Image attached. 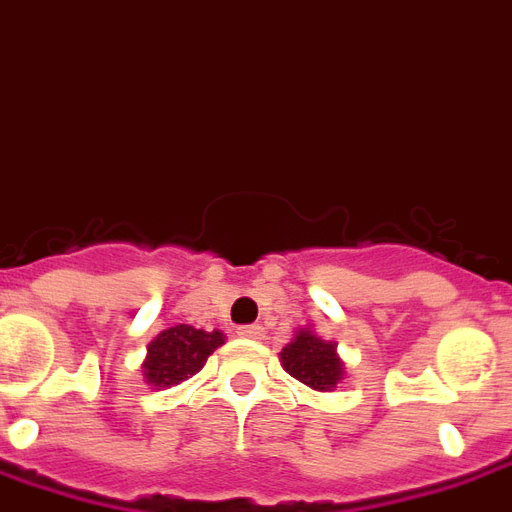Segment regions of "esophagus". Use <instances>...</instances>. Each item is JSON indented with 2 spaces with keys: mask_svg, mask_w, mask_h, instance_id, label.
Listing matches in <instances>:
<instances>
[{
  "mask_svg": "<svg viewBox=\"0 0 512 512\" xmlns=\"http://www.w3.org/2000/svg\"><path fill=\"white\" fill-rule=\"evenodd\" d=\"M236 334L242 336V339H252V342H257V339H263L265 331H263V326H257L255 323V326H242L239 331H236Z\"/></svg>",
  "mask_w": 512,
  "mask_h": 512,
  "instance_id": "obj_1",
  "label": "esophagus"
}]
</instances>
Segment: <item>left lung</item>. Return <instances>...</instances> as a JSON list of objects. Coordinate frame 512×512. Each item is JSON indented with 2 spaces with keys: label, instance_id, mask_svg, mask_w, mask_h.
I'll list each match as a JSON object with an SVG mask.
<instances>
[{
  "label": "left lung",
  "instance_id": "8db88e82",
  "mask_svg": "<svg viewBox=\"0 0 512 512\" xmlns=\"http://www.w3.org/2000/svg\"><path fill=\"white\" fill-rule=\"evenodd\" d=\"M278 360L289 376L313 392H334L344 378V360L336 352V342L318 336L310 326L299 328L292 342L278 352Z\"/></svg>",
  "mask_w": 512,
  "mask_h": 512
}]
</instances>
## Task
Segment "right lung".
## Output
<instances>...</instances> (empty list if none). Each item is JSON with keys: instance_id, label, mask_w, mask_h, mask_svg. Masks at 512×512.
Returning a JSON list of instances; mask_svg holds the SVG:
<instances>
[{"instance_id": "right-lung-1", "label": "right lung", "mask_w": 512, "mask_h": 512, "mask_svg": "<svg viewBox=\"0 0 512 512\" xmlns=\"http://www.w3.org/2000/svg\"><path fill=\"white\" fill-rule=\"evenodd\" d=\"M220 344H226V334L220 328L205 331V328L186 326V323L165 328L147 344V357L141 363L144 381L152 389H170L181 384L202 371L207 357L213 355Z\"/></svg>"}]
</instances>
